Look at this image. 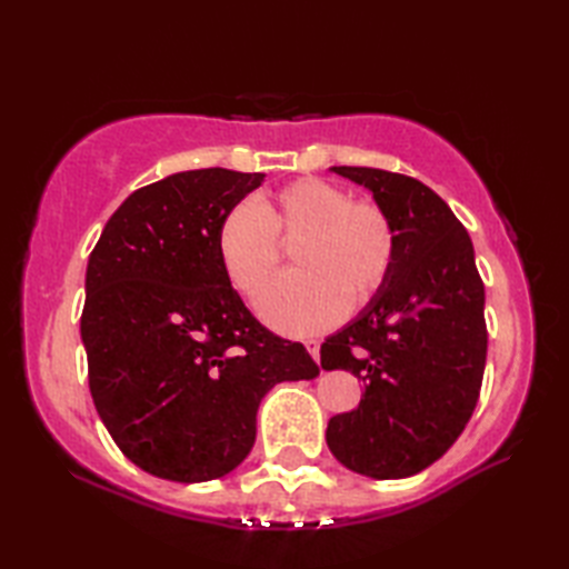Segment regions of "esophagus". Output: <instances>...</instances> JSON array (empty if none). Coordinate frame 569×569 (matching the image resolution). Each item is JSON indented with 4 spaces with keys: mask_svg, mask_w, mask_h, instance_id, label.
<instances>
[{
    "mask_svg": "<svg viewBox=\"0 0 569 569\" xmlns=\"http://www.w3.org/2000/svg\"><path fill=\"white\" fill-rule=\"evenodd\" d=\"M306 347H308V352L312 355V359L320 357V342L318 340H306Z\"/></svg>",
    "mask_w": 569,
    "mask_h": 569,
    "instance_id": "1",
    "label": "esophagus"
}]
</instances>
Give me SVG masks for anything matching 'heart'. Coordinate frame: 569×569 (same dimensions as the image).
Here are the masks:
<instances>
[{
  "instance_id": "1",
  "label": "heart",
  "mask_w": 569,
  "mask_h": 569,
  "mask_svg": "<svg viewBox=\"0 0 569 569\" xmlns=\"http://www.w3.org/2000/svg\"><path fill=\"white\" fill-rule=\"evenodd\" d=\"M281 239L296 241L300 271L269 288L261 312L273 328L303 335L332 322L347 296H371L389 276L396 229L373 200H349V192L322 178H298L276 192L273 202L241 200L217 227V253L237 291L259 298L281 263Z\"/></svg>"
}]
</instances>
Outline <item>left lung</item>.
I'll return each mask as SVG.
<instances>
[{
	"mask_svg": "<svg viewBox=\"0 0 569 569\" xmlns=\"http://www.w3.org/2000/svg\"><path fill=\"white\" fill-rule=\"evenodd\" d=\"M373 192L396 229V257L357 320L320 347L322 369L365 383L361 403L330 418L328 445L345 467L403 479L440 459L475 413L487 367L485 281L475 247L447 202L420 180L332 166Z\"/></svg>",
	"mask_w": 569,
	"mask_h": 569,
	"instance_id": "left-lung-1",
	"label": "left lung"
}]
</instances>
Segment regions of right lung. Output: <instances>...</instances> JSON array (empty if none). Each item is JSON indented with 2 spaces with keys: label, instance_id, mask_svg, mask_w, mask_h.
<instances>
[{
  "label": "right lung",
  "instance_id": "add662e5",
  "mask_svg": "<svg viewBox=\"0 0 569 569\" xmlns=\"http://www.w3.org/2000/svg\"><path fill=\"white\" fill-rule=\"evenodd\" d=\"M261 180L200 168L143 186L90 253V393L119 450L153 477H224L257 440L266 391L320 373L303 345L251 316L217 253L222 217Z\"/></svg>",
  "mask_w": 569,
  "mask_h": 569
}]
</instances>
